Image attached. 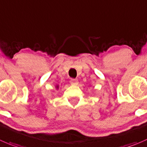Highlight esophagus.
I'll return each instance as SVG.
<instances>
[{
	"instance_id": "obj_1",
	"label": "esophagus",
	"mask_w": 147,
	"mask_h": 147,
	"mask_svg": "<svg viewBox=\"0 0 147 147\" xmlns=\"http://www.w3.org/2000/svg\"><path fill=\"white\" fill-rule=\"evenodd\" d=\"M70 84L72 85H77L78 84V79H72L70 80Z\"/></svg>"
}]
</instances>
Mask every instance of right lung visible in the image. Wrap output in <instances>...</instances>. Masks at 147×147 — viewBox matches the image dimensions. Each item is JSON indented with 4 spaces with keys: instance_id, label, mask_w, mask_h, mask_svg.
Returning <instances> with one entry per match:
<instances>
[{
    "instance_id": "1",
    "label": "right lung",
    "mask_w": 147,
    "mask_h": 147,
    "mask_svg": "<svg viewBox=\"0 0 147 147\" xmlns=\"http://www.w3.org/2000/svg\"><path fill=\"white\" fill-rule=\"evenodd\" d=\"M56 88H59V86H58V85H57V86H56Z\"/></svg>"
}]
</instances>
